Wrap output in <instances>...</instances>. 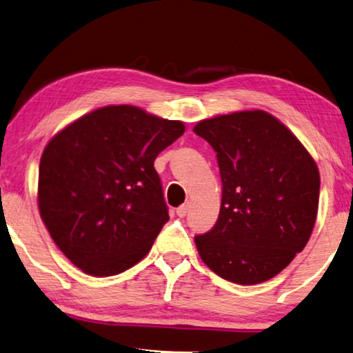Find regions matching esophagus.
Masks as SVG:
<instances>
[{
	"instance_id": "34e87169",
	"label": "esophagus",
	"mask_w": 353,
	"mask_h": 353,
	"mask_svg": "<svg viewBox=\"0 0 353 353\" xmlns=\"http://www.w3.org/2000/svg\"><path fill=\"white\" fill-rule=\"evenodd\" d=\"M188 210H189V205L184 203V205H181V207L176 208V214L180 216V218H184V216L188 214Z\"/></svg>"
}]
</instances>
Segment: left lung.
<instances>
[{"label":"left lung","mask_w":353,"mask_h":353,"mask_svg":"<svg viewBox=\"0 0 353 353\" xmlns=\"http://www.w3.org/2000/svg\"><path fill=\"white\" fill-rule=\"evenodd\" d=\"M194 132L214 150L222 181L218 221L194 238L200 257L230 283L271 279L311 236L321 191L316 162L263 110L203 120Z\"/></svg>","instance_id":"obj_1"}]
</instances>
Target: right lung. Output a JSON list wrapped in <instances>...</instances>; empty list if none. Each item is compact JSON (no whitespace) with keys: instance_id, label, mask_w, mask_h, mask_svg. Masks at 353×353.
Here are the masks:
<instances>
[{"instance_id":"obj_1","label":"right lung","mask_w":353,"mask_h":353,"mask_svg":"<svg viewBox=\"0 0 353 353\" xmlns=\"http://www.w3.org/2000/svg\"><path fill=\"white\" fill-rule=\"evenodd\" d=\"M183 132L181 121L108 105L48 142L39 164L41 218L75 267L113 276L148 254L169 221L154 159Z\"/></svg>"}]
</instances>
